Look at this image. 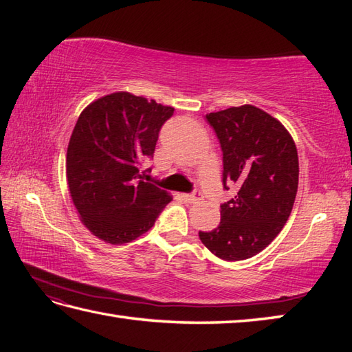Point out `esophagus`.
<instances>
[{"label":"esophagus","instance_id":"obj_1","mask_svg":"<svg viewBox=\"0 0 352 352\" xmlns=\"http://www.w3.org/2000/svg\"><path fill=\"white\" fill-rule=\"evenodd\" d=\"M182 198L186 201V203L195 204V203H198V201L201 199V193H199V192H195V193H183Z\"/></svg>","mask_w":352,"mask_h":352}]
</instances>
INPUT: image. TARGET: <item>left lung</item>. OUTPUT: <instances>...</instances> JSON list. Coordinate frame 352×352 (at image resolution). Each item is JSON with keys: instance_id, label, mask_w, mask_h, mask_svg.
<instances>
[{"instance_id": "obj_1", "label": "left lung", "mask_w": 352, "mask_h": 352, "mask_svg": "<svg viewBox=\"0 0 352 352\" xmlns=\"http://www.w3.org/2000/svg\"><path fill=\"white\" fill-rule=\"evenodd\" d=\"M222 149V183L237 188L221 222L199 239L216 257L245 260L263 251L287 222L298 190L295 142L280 121L250 104L206 115Z\"/></svg>"}]
</instances>
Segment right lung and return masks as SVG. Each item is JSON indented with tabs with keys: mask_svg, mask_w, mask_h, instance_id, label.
<instances>
[{
	"mask_svg": "<svg viewBox=\"0 0 352 352\" xmlns=\"http://www.w3.org/2000/svg\"><path fill=\"white\" fill-rule=\"evenodd\" d=\"M174 107L129 92L102 96L81 111L66 154L72 203L101 241L131 242L154 226L170 195L144 182L140 164L153 157Z\"/></svg>",
	"mask_w": 352,
	"mask_h": 352,
	"instance_id": "1",
	"label": "right lung"
}]
</instances>
